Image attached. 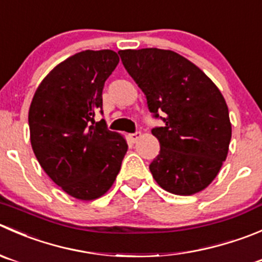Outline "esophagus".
Returning <instances> with one entry per match:
<instances>
[{"label":"esophagus","mask_w":262,"mask_h":262,"mask_svg":"<svg viewBox=\"0 0 262 262\" xmlns=\"http://www.w3.org/2000/svg\"><path fill=\"white\" fill-rule=\"evenodd\" d=\"M141 137H142V133H141V132H136V133L129 134V138H130V141H132V142H137V141H138L139 138H141Z\"/></svg>","instance_id":"34e87169"}]
</instances>
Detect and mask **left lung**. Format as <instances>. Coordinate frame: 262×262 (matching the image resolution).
I'll use <instances>...</instances> for the list:
<instances>
[{"label":"left lung","instance_id":"obj_1","mask_svg":"<svg viewBox=\"0 0 262 262\" xmlns=\"http://www.w3.org/2000/svg\"><path fill=\"white\" fill-rule=\"evenodd\" d=\"M126 72L143 91L155 118L160 154L149 165L162 189L190 195L209 187L229 151L232 124L219 88L194 63L160 48L120 50Z\"/></svg>","mask_w":262,"mask_h":262}]
</instances>
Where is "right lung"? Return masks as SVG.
I'll list each match as a JSON object with an SVG mask.
<instances>
[{"label":"right lung","instance_id":"right-lung-1","mask_svg":"<svg viewBox=\"0 0 262 262\" xmlns=\"http://www.w3.org/2000/svg\"><path fill=\"white\" fill-rule=\"evenodd\" d=\"M119 63L111 50L82 51L53 68L40 82L29 107L30 143L46 174L82 201L105 194L128 149L125 138L107 130L102 90Z\"/></svg>","mask_w":262,"mask_h":262}]
</instances>
